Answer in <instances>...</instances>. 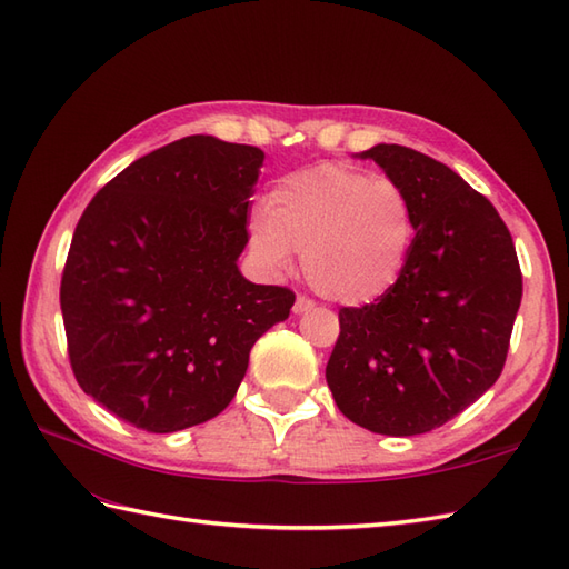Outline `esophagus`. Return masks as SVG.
Masks as SVG:
<instances>
[{
    "instance_id": "obj_1",
    "label": "esophagus",
    "mask_w": 569,
    "mask_h": 569,
    "mask_svg": "<svg viewBox=\"0 0 569 569\" xmlns=\"http://www.w3.org/2000/svg\"><path fill=\"white\" fill-rule=\"evenodd\" d=\"M312 308H315V302L308 300V298H302V296H298L296 302H293V312H296V315H306V312H310Z\"/></svg>"
}]
</instances>
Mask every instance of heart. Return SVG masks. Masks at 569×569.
<instances>
[{
  "label": "heart",
  "instance_id": "heart-1",
  "mask_svg": "<svg viewBox=\"0 0 569 569\" xmlns=\"http://www.w3.org/2000/svg\"><path fill=\"white\" fill-rule=\"evenodd\" d=\"M415 210L398 181L325 162L273 183L267 213L249 220V247L271 273L302 254L308 283L339 306H371L402 279Z\"/></svg>",
  "mask_w": 569,
  "mask_h": 569
}]
</instances>
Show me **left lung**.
<instances>
[{
	"label": "left lung",
	"mask_w": 569,
	"mask_h": 569,
	"mask_svg": "<svg viewBox=\"0 0 569 569\" xmlns=\"http://www.w3.org/2000/svg\"><path fill=\"white\" fill-rule=\"evenodd\" d=\"M407 191L415 242L402 279L339 310L327 386L341 415L373 433L446 425L495 386L521 306V269L495 206L453 169L402 144L353 154Z\"/></svg>",
	"instance_id": "8db88e82"
}]
</instances>
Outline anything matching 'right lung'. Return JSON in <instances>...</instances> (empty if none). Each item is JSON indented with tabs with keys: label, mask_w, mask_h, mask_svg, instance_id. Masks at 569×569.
<instances>
[{
	"label": "right lung",
	"mask_w": 569,
	"mask_h": 569,
	"mask_svg": "<svg viewBox=\"0 0 569 569\" xmlns=\"http://www.w3.org/2000/svg\"><path fill=\"white\" fill-rule=\"evenodd\" d=\"M263 152L189 136L140 157L91 198L60 283L74 378L152 433L213 419L254 341L296 296L247 281V208Z\"/></svg>",
	"instance_id": "right-lung-1"
}]
</instances>
